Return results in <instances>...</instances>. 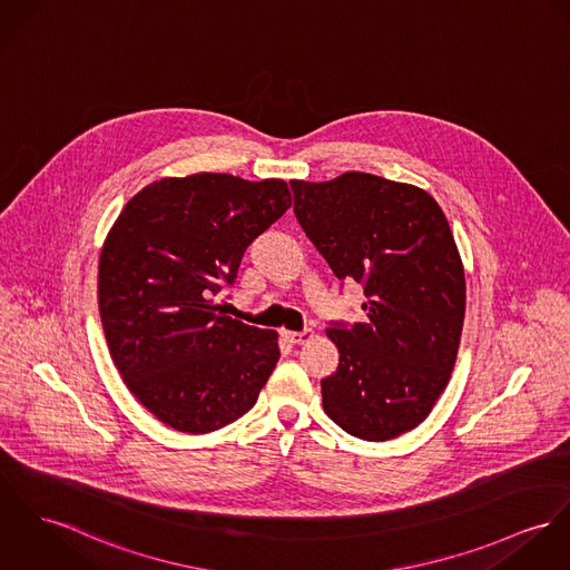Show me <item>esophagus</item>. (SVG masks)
Masks as SVG:
<instances>
[{
	"label": "esophagus",
	"mask_w": 570,
	"mask_h": 570,
	"mask_svg": "<svg viewBox=\"0 0 570 570\" xmlns=\"http://www.w3.org/2000/svg\"><path fill=\"white\" fill-rule=\"evenodd\" d=\"M313 337V331L305 328V331H285V340L292 344H307Z\"/></svg>",
	"instance_id": "obj_1"
}]
</instances>
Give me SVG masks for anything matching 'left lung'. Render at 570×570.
Here are the masks:
<instances>
[{
    "instance_id": "obj_1",
    "label": "left lung",
    "mask_w": 570,
    "mask_h": 570,
    "mask_svg": "<svg viewBox=\"0 0 570 570\" xmlns=\"http://www.w3.org/2000/svg\"><path fill=\"white\" fill-rule=\"evenodd\" d=\"M289 185L315 250L367 298L363 322L326 328L340 365L322 379L324 412L355 438H399L431 414L458 360L466 278L451 226L424 189L374 174Z\"/></svg>"
}]
</instances>
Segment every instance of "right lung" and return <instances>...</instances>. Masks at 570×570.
<instances>
[{
  "instance_id": "right-lung-1",
  "label": "right lung",
  "mask_w": 570,
  "mask_h": 570,
  "mask_svg": "<svg viewBox=\"0 0 570 570\" xmlns=\"http://www.w3.org/2000/svg\"><path fill=\"white\" fill-rule=\"evenodd\" d=\"M289 207L285 180L203 171L144 187L112 224L98 267L106 344L128 390L167 426L217 431L257 403L278 333L222 315L210 298Z\"/></svg>"
}]
</instances>
